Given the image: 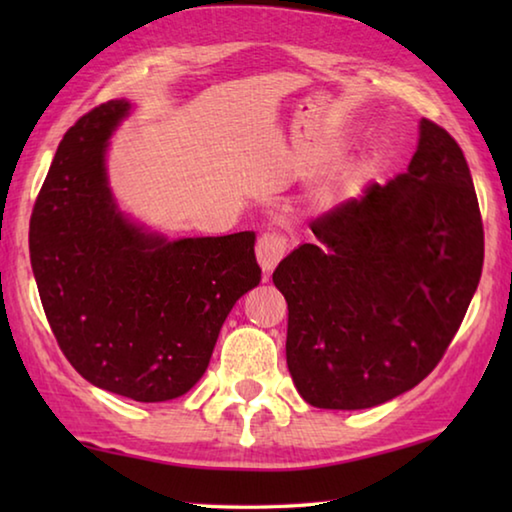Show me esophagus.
I'll return each mask as SVG.
<instances>
[{
    "label": "esophagus",
    "mask_w": 512,
    "mask_h": 512,
    "mask_svg": "<svg viewBox=\"0 0 512 512\" xmlns=\"http://www.w3.org/2000/svg\"><path fill=\"white\" fill-rule=\"evenodd\" d=\"M257 262L259 266H262V271L271 273L273 268L277 266V262L284 257V253H287V237L280 235V232H264L262 237L257 239Z\"/></svg>",
    "instance_id": "34e87169"
}]
</instances>
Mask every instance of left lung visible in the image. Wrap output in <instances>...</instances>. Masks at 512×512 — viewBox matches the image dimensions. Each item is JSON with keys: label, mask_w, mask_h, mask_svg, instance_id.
<instances>
[{"label": "left lung", "mask_w": 512, "mask_h": 512, "mask_svg": "<svg viewBox=\"0 0 512 512\" xmlns=\"http://www.w3.org/2000/svg\"><path fill=\"white\" fill-rule=\"evenodd\" d=\"M314 244L277 264L287 366L302 400L357 411L438 366L483 268V223L461 146L420 121L409 169L309 221Z\"/></svg>", "instance_id": "left-lung-1"}]
</instances>
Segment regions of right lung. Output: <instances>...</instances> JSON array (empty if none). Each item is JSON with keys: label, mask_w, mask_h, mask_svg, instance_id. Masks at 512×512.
Returning a JSON list of instances; mask_svg holds the SVG:
<instances>
[{"label": "right lung", "mask_w": 512, "mask_h": 512, "mask_svg": "<svg viewBox=\"0 0 512 512\" xmlns=\"http://www.w3.org/2000/svg\"><path fill=\"white\" fill-rule=\"evenodd\" d=\"M128 115L131 103L115 99L65 133L33 205L29 253L76 372L135 402H167L203 377L225 318L262 268L255 232L169 241L119 210L106 149Z\"/></svg>", "instance_id": "right-lung-1"}]
</instances>
